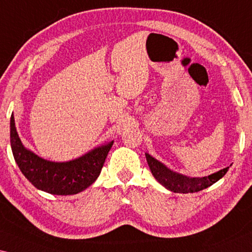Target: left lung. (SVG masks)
<instances>
[{"label": "left lung", "instance_id": "1", "mask_svg": "<svg viewBox=\"0 0 252 252\" xmlns=\"http://www.w3.org/2000/svg\"><path fill=\"white\" fill-rule=\"evenodd\" d=\"M146 158L154 177L162 186H165L167 189L174 191V193H194V191L207 189L224 176L227 169L230 168V167H226V168H223L205 177H189L170 170L168 167L158 161L149 154H146Z\"/></svg>", "mask_w": 252, "mask_h": 252}]
</instances>
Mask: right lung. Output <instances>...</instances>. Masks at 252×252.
Masks as SVG:
<instances>
[{
    "mask_svg": "<svg viewBox=\"0 0 252 252\" xmlns=\"http://www.w3.org/2000/svg\"><path fill=\"white\" fill-rule=\"evenodd\" d=\"M10 140L15 162L28 181L38 189L54 195H74L91 186L101 173L113 145V141L105 143L70 161L46 160L22 145L13 113L10 120Z\"/></svg>",
    "mask_w": 252,
    "mask_h": 252,
    "instance_id": "right-lung-1",
    "label": "right lung"
}]
</instances>
